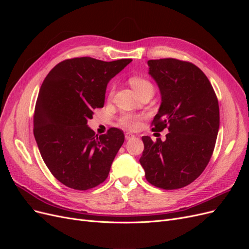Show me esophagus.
<instances>
[{
  "label": "esophagus",
  "instance_id": "obj_1",
  "mask_svg": "<svg viewBox=\"0 0 249 249\" xmlns=\"http://www.w3.org/2000/svg\"><path fill=\"white\" fill-rule=\"evenodd\" d=\"M124 136H125V139H126V140H130V139H132V138H134V137H135V135H133L132 133H129V132H127V133H125Z\"/></svg>",
  "mask_w": 249,
  "mask_h": 249
}]
</instances>
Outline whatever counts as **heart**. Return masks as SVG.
<instances>
[{"label": "heart", "instance_id": "b5f03b06", "mask_svg": "<svg viewBox=\"0 0 249 249\" xmlns=\"http://www.w3.org/2000/svg\"><path fill=\"white\" fill-rule=\"evenodd\" d=\"M129 82H130V85L134 89V91L137 94L144 91V90H148V89L154 90V86L152 83H150L148 80H146L145 78L134 76L130 78ZM120 123H122L123 125L129 127V129H136V127L139 125L137 117H135L134 115H131V114L123 115L120 117Z\"/></svg>", "mask_w": 249, "mask_h": 249}]
</instances>
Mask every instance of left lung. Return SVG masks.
<instances>
[{"label":"left lung","instance_id":"8db88e82","mask_svg":"<svg viewBox=\"0 0 249 249\" xmlns=\"http://www.w3.org/2000/svg\"><path fill=\"white\" fill-rule=\"evenodd\" d=\"M161 105L153 130L167 127L166 140L143 136L140 164L148 182L162 189L183 188L205 170L219 130V106L210 81L196 65L166 58L148 60Z\"/></svg>","mask_w":249,"mask_h":249}]
</instances>
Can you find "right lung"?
<instances>
[{
	"instance_id": "obj_1",
	"label": "right lung",
	"mask_w": 249,
	"mask_h": 249,
	"mask_svg": "<svg viewBox=\"0 0 249 249\" xmlns=\"http://www.w3.org/2000/svg\"><path fill=\"white\" fill-rule=\"evenodd\" d=\"M131 61L67 59L44 79L35 106L34 137L44 163L63 185L87 190L108 178L124 132L111 127L95 136L87 122L95 108L104 107L109 81Z\"/></svg>"
}]
</instances>
